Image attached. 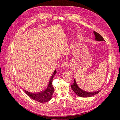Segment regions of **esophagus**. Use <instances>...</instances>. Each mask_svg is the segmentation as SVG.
Returning <instances> with one entry per match:
<instances>
[{
  "label": "esophagus",
  "instance_id": "obj_1",
  "mask_svg": "<svg viewBox=\"0 0 120 120\" xmlns=\"http://www.w3.org/2000/svg\"><path fill=\"white\" fill-rule=\"evenodd\" d=\"M68 66V63H67V62H64V63H63L61 64V67H60V68H61L62 69L65 70V69H66L67 68Z\"/></svg>",
  "mask_w": 120,
  "mask_h": 120
}]
</instances>
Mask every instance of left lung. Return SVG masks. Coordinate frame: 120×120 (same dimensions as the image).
Masks as SVG:
<instances>
[{"label":"left lung","instance_id":"obj_1","mask_svg":"<svg viewBox=\"0 0 120 120\" xmlns=\"http://www.w3.org/2000/svg\"><path fill=\"white\" fill-rule=\"evenodd\" d=\"M93 34L95 35V40L97 41H105L103 37L97 32L95 31H93ZM71 89L73 90V91L75 93L76 95L78 96L82 97V98H89L94 96L99 93L101 90L93 92H90V91H86L81 89H80L79 86L78 85L77 82H76L75 79L74 78V83L71 85Z\"/></svg>","mask_w":120,"mask_h":120}]
</instances>
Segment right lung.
Segmentation results:
<instances>
[{"mask_svg": "<svg viewBox=\"0 0 120 120\" xmlns=\"http://www.w3.org/2000/svg\"><path fill=\"white\" fill-rule=\"evenodd\" d=\"M56 74V70L55 69L51 76L46 87L42 90L38 92H31L23 89V91L31 99L40 103H44L50 101L54 92V88L52 84V80Z\"/></svg>", "mask_w": 120, "mask_h": 120, "instance_id": "right-lung-1", "label": "right lung"}]
</instances>
